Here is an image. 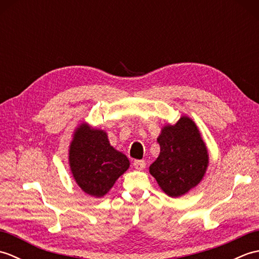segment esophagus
I'll use <instances>...</instances> for the list:
<instances>
[{"instance_id":"1","label":"esophagus","mask_w":259,"mask_h":259,"mask_svg":"<svg viewBox=\"0 0 259 259\" xmlns=\"http://www.w3.org/2000/svg\"><path fill=\"white\" fill-rule=\"evenodd\" d=\"M134 167L137 170H144L146 168V162L145 160H136L134 162Z\"/></svg>"}]
</instances>
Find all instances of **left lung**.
Segmentation results:
<instances>
[{"label": "left lung", "instance_id": "1", "mask_svg": "<svg viewBox=\"0 0 259 259\" xmlns=\"http://www.w3.org/2000/svg\"><path fill=\"white\" fill-rule=\"evenodd\" d=\"M157 141L160 153L151 163L150 175L169 197L186 195L202 180L209 163L199 129L194 120L181 115L175 124L162 126Z\"/></svg>", "mask_w": 259, "mask_h": 259}]
</instances>
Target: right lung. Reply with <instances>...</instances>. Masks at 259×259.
I'll return each mask as SVG.
<instances>
[{
    "label": "right lung",
    "instance_id": "1",
    "mask_svg": "<svg viewBox=\"0 0 259 259\" xmlns=\"http://www.w3.org/2000/svg\"><path fill=\"white\" fill-rule=\"evenodd\" d=\"M69 166L85 194L101 198L128 170L130 162L110 145L106 131L82 122L75 128L69 147Z\"/></svg>",
    "mask_w": 259,
    "mask_h": 259
}]
</instances>
